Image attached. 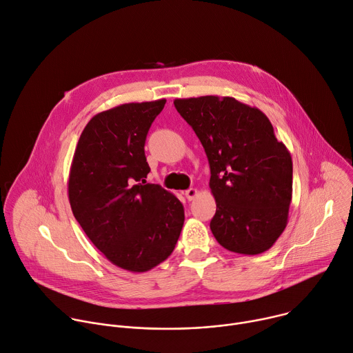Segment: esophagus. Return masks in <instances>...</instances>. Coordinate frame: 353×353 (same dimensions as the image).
I'll list each match as a JSON object with an SVG mask.
<instances>
[{"label":"esophagus","instance_id":"34e87169","mask_svg":"<svg viewBox=\"0 0 353 353\" xmlns=\"http://www.w3.org/2000/svg\"><path fill=\"white\" fill-rule=\"evenodd\" d=\"M197 194H199V190L194 189V188H190V189H188V190L185 192V196H186L188 200H194Z\"/></svg>","mask_w":353,"mask_h":353}]
</instances>
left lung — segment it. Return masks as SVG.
<instances>
[{
  "label": "left lung",
  "instance_id": "obj_1",
  "mask_svg": "<svg viewBox=\"0 0 353 353\" xmlns=\"http://www.w3.org/2000/svg\"><path fill=\"white\" fill-rule=\"evenodd\" d=\"M210 164V189L217 204L210 230L239 254L268 250L288 224L292 157L278 142L263 111L234 97L175 99Z\"/></svg>",
  "mask_w": 353,
  "mask_h": 353
}]
</instances>
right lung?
Returning a JSON list of instances; mask_svg holds the SVG:
<instances>
[{
    "mask_svg": "<svg viewBox=\"0 0 353 353\" xmlns=\"http://www.w3.org/2000/svg\"><path fill=\"white\" fill-rule=\"evenodd\" d=\"M165 101L128 103L96 114L69 170L68 197L77 221L112 264L132 272L168 259L185 221L178 197L146 182V136Z\"/></svg>",
    "mask_w": 353,
    "mask_h": 353,
    "instance_id": "right-lung-1",
    "label": "right lung"
}]
</instances>
